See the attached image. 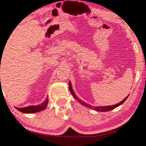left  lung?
Listing matches in <instances>:
<instances>
[{
	"label": "left lung",
	"instance_id": "1",
	"mask_svg": "<svg viewBox=\"0 0 146 146\" xmlns=\"http://www.w3.org/2000/svg\"><path fill=\"white\" fill-rule=\"evenodd\" d=\"M69 89H70V91L71 94H72V96H74V98L77 101H78L82 105L88 108L93 109L92 108H94V107L92 106L91 105H90V104H88L86 103L85 102L82 101L81 100H80L76 96V94H74V90H72V85H71L70 82H69ZM128 96H129V95L127 96L126 98H125V99H123L122 101L118 103V104H117L111 105V106H100V107H97L96 106V107L94 108V109L96 111H110V110H111L114 109V108H117V106H120V105L122 104L124 102L125 100H126V99L127 98V97H128Z\"/></svg>",
	"mask_w": 146,
	"mask_h": 146
}]
</instances>
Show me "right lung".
Masks as SVG:
<instances>
[{
    "instance_id": "obj_1",
    "label": "right lung",
    "mask_w": 146,
    "mask_h": 146,
    "mask_svg": "<svg viewBox=\"0 0 146 146\" xmlns=\"http://www.w3.org/2000/svg\"><path fill=\"white\" fill-rule=\"evenodd\" d=\"M48 100L47 98L45 101H44L42 103L37 106H28L25 108H16L23 113H31L38 112V111L43 110L44 109H45L46 108L48 104Z\"/></svg>"
}]
</instances>
